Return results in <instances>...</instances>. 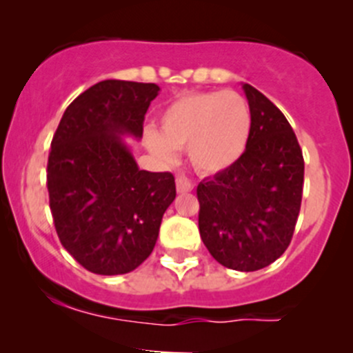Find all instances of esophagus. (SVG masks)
<instances>
[{
  "label": "esophagus",
  "mask_w": 353,
  "mask_h": 353,
  "mask_svg": "<svg viewBox=\"0 0 353 353\" xmlns=\"http://www.w3.org/2000/svg\"><path fill=\"white\" fill-rule=\"evenodd\" d=\"M176 188H177V193H190V191H193L194 184L191 183L188 177L184 176H179L176 179Z\"/></svg>",
  "instance_id": "obj_1"
}]
</instances>
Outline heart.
Masks as SVG:
<instances>
[{"mask_svg": "<svg viewBox=\"0 0 353 353\" xmlns=\"http://www.w3.org/2000/svg\"><path fill=\"white\" fill-rule=\"evenodd\" d=\"M252 116L245 97L232 90L183 95L162 110L159 133L145 131L148 150L172 163L177 148L199 174H219L241 159L251 134Z\"/></svg>", "mask_w": 353, "mask_h": 353, "instance_id": "heart-1", "label": "heart"}]
</instances>
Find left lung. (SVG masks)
Wrapping results in <instances>:
<instances>
[{"label": "left lung", "instance_id": "1", "mask_svg": "<svg viewBox=\"0 0 353 353\" xmlns=\"http://www.w3.org/2000/svg\"><path fill=\"white\" fill-rule=\"evenodd\" d=\"M252 126L234 165L198 184L199 236L230 270L256 272L285 252L301 212L304 157L282 110L244 83Z\"/></svg>", "mask_w": 353, "mask_h": 353}]
</instances>
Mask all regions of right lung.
Here are the masks:
<instances>
[{
	"label": "right lung",
	"mask_w": 353,
	"mask_h": 353,
	"mask_svg": "<svg viewBox=\"0 0 353 353\" xmlns=\"http://www.w3.org/2000/svg\"><path fill=\"white\" fill-rule=\"evenodd\" d=\"M159 85L104 80L63 114L48 160L49 206L63 248L97 275L133 272L154 251L176 198L170 172L138 169L124 134L140 140Z\"/></svg>",
	"instance_id": "obj_1"
}]
</instances>
